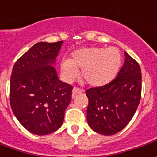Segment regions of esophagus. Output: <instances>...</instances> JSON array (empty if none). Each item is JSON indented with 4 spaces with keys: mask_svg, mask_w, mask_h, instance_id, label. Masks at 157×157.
<instances>
[{
    "mask_svg": "<svg viewBox=\"0 0 157 157\" xmlns=\"http://www.w3.org/2000/svg\"><path fill=\"white\" fill-rule=\"evenodd\" d=\"M72 96L75 97L76 94H81V93L83 92L82 89H81V88H79V87H75L74 88H73V91H72Z\"/></svg>",
    "mask_w": 157,
    "mask_h": 157,
    "instance_id": "esophagus-1",
    "label": "esophagus"
}]
</instances>
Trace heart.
<instances>
[{
  "mask_svg": "<svg viewBox=\"0 0 157 157\" xmlns=\"http://www.w3.org/2000/svg\"><path fill=\"white\" fill-rule=\"evenodd\" d=\"M121 63V54L117 48L93 47L75 51L70 60L62 63L61 68L66 81L74 80L78 70H82V75L89 85L101 87L116 76Z\"/></svg>",
  "mask_w": 157,
  "mask_h": 157,
  "instance_id": "b5f03b06",
  "label": "heart"
}]
</instances>
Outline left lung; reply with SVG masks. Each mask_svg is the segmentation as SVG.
<instances>
[{"label": "left lung", "instance_id": "8db88e82", "mask_svg": "<svg viewBox=\"0 0 157 157\" xmlns=\"http://www.w3.org/2000/svg\"><path fill=\"white\" fill-rule=\"evenodd\" d=\"M124 55L123 67L111 82L86 91L88 125L94 132L106 136L116 134L127 125L141 99L139 63L126 52Z\"/></svg>", "mask_w": 157, "mask_h": 157}]
</instances>
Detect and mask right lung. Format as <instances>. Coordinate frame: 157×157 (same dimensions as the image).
I'll list each match as a JSON object with an SVG mask.
<instances>
[{"label": "right lung", "mask_w": 157, "mask_h": 157, "mask_svg": "<svg viewBox=\"0 0 157 157\" xmlns=\"http://www.w3.org/2000/svg\"><path fill=\"white\" fill-rule=\"evenodd\" d=\"M63 41L38 42L13 65L9 101L20 123L36 135H47L63 124L73 86L58 80L51 66Z\"/></svg>", "instance_id": "add662e5"}]
</instances>
